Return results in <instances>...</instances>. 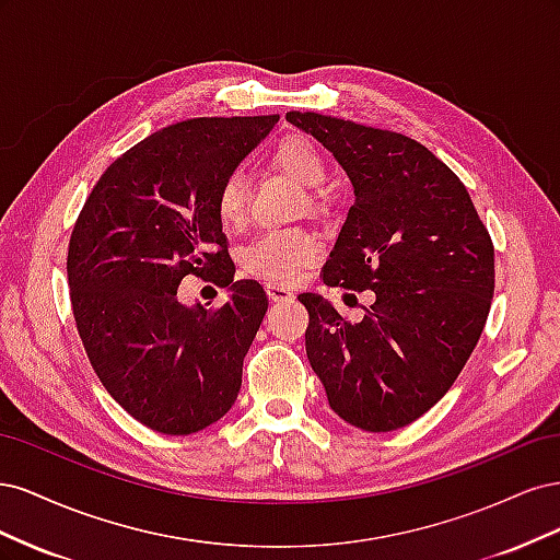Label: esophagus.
Segmentation results:
<instances>
[{
	"label": "esophagus",
	"instance_id": "34e87169",
	"mask_svg": "<svg viewBox=\"0 0 560 560\" xmlns=\"http://www.w3.org/2000/svg\"><path fill=\"white\" fill-rule=\"evenodd\" d=\"M266 294H268L270 301H290V299H294V292L290 290V287L276 284V282L266 284Z\"/></svg>",
	"mask_w": 560,
	"mask_h": 560
}]
</instances>
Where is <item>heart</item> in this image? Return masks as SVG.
<instances>
[{
    "instance_id": "b5f03b06",
    "label": "heart",
    "mask_w": 560,
    "mask_h": 560,
    "mask_svg": "<svg viewBox=\"0 0 560 560\" xmlns=\"http://www.w3.org/2000/svg\"><path fill=\"white\" fill-rule=\"evenodd\" d=\"M273 163L294 177L299 184L317 189L327 179V165L319 151L303 138H287L278 144ZM247 208V182L241 171L229 173L217 186L214 210L224 226L243 222ZM319 254V241L303 229H280L266 231L252 238L243 252L241 264L249 276L261 280L287 284L292 282L301 268L311 266Z\"/></svg>"
}]
</instances>
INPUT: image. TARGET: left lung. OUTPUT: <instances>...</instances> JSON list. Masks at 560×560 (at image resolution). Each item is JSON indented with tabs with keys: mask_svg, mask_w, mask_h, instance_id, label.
Listing matches in <instances>:
<instances>
[{
	"mask_svg": "<svg viewBox=\"0 0 560 560\" xmlns=\"http://www.w3.org/2000/svg\"><path fill=\"white\" fill-rule=\"evenodd\" d=\"M287 121L331 151L354 206L325 284L371 290L360 322L299 294L306 354L331 411L366 432L409 425L442 399L479 343L495 290V249L465 184L406 135L315 112Z\"/></svg>",
	"mask_w": 560,
	"mask_h": 560,
	"instance_id": "obj_1",
	"label": "left lung"
}]
</instances>
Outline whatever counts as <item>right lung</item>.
I'll use <instances>...</instances> for the list:
<instances>
[{
    "instance_id": "right-lung-1",
    "label": "right lung",
    "mask_w": 560,
    "mask_h": 560,
    "mask_svg": "<svg viewBox=\"0 0 560 560\" xmlns=\"http://www.w3.org/2000/svg\"><path fill=\"white\" fill-rule=\"evenodd\" d=\"M278 116L189 118L118 156L83 206L67 252L77 329L100 383L142 425L194 434L224 418L268 311L233 280L217 186ZM184 275L230 287L224 307H184Z\"/></svg>"
}]
</instances>
